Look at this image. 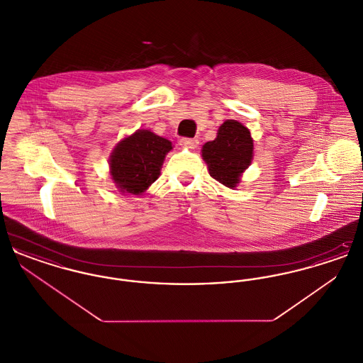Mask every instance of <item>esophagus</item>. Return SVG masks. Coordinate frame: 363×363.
<instances>
[{
	"mask_svg": "<svg viewBox=\"0 0 363 363\" xmlns=\"http://www.w3.org/2000/svg\"><path fill=\"white\" fill-rule=\"evenodd\" d=\"M179 145L188 150H194L199 145V140L196 138H182L179 140Z\"/></svg>",
	"mask_w": 363,
	"mask_h": 363,
	"instance_id": "1",
	"label": "esophagus"
}]
</instances>
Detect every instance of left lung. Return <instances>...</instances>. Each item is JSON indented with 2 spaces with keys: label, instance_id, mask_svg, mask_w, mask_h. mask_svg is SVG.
Masks as SVG:
<instances>
[{
  "label": "left lung",
  "instance_id": "1",
  "mask_svg": "<svg viewBox=\"0 0 363 363\" xmlns=\"http://www.w3.org/2000/svg\"><path fill=\"white\" fill-rule=\"evenodd\" d=\"M201 156L213 179L234 189L253 159V138L246 126L227 120L219 126L218 136L203 145Z\"/></svg>",
  "mask_w": 363,
  "mask_h": 363
}]
</instances>
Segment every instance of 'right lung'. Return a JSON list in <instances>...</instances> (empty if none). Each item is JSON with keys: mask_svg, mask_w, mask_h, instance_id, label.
Returning a JSON list of instances; mask_svg holds the SVG:
<instances>
[{"mask_svg": "<svg viewBox=\"0 0 363 363\" xmlns=\"http://www.w3.org/2000/svg\"><path fill=\"white\" fill-rule=\"evenodd\" d=\"M172 141L151 130L138 129L122 138L110 155V175L121 193L141 196L160 175Z\"/></svg>", "mask_w": 363, "mask_h": 363, "instance_id": "1", "label": "right lung"}]
</instances>
